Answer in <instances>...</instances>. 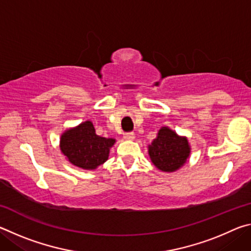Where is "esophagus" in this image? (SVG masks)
I'll list each match as a JSON object with an SVG mask.
<instances>
[{
	"label": "esophagus",
	"instance_id": "34e87169",
	"mask_svg": "<svg viewBox=\"0 0 251 251\" xmlns=\"http://www.w3.org/2000/svg\"><path fill=\"white\" fill-rule=\"evenodd\" d=\"M124 138L127 139V141H133V139L135 138V134L133 133V131H128V133L124 134Z\"/></svg>",
	"mask_w": 251,
	"mask_h": 251
}]
</instances>
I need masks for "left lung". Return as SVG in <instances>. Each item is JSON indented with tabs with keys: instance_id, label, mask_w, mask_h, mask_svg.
Segmentation results:
<instances>
[{
	"instance_id": "1",
	"label": "left lung",
	"mask_w": 251,
	"mask_h": 251,
	"mask_svg": "<svg viewBox=\"0 0 251 251\" xmlns=\"http://www.w3.org/2000/svg\"><path fill=\"white\" fill-rule=\"evenodd\" d=\"M148 152L152 164L160 171L175 172L186 163L190 148L186 138L179 137L167 127H163L150 145Z\"/></svg>"
}]
</instances>
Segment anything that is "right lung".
I'll use <instances>...</instances> for the list:
<instances>
[{
	"label": "right lung",
	"mask_w": 251,
	"mask_h": 251,
	"mask_svg": "<svg viewBox=\"0 0 251 251\" xmlns=\"http://www.w3.org/2000/svg\"><path fill=\"white\" fill-rule=\"evenodd\" d=\"M114 143L115 139L97 136L92 122L87 121L62 135L61 151L75 166L95 169L107 160Z\"/></svg>",
	"instance_id": "1"
}]
</instances>
